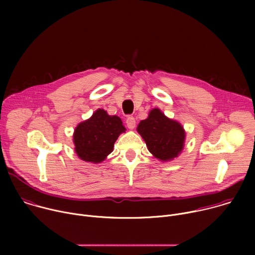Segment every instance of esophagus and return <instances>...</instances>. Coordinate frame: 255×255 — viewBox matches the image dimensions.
I'll use <instances>...</instances> for the list:
<instances>
[{
	"label": "esophagus",
	"instance_id": "obj_1",
	"mask_svg": "<svg viewBox=\"0 0 255 255\" xmlns=\"http://www.w3.org/2000/svg\"><path fill=\"white\" fill-rule=\"evenodd\" d=\"M126 124H127V127L129 129H134L135 128V125H136V120L133 116H128L127 119H126Z\"/></svg>",
	"mask_w": 255,
	"mask_h": 255
}]
</instances>
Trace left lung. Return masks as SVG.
<instances>
[{"mask_svg": "<svg viewBox=\"0 0 255 255\" xmlns=\"http://www.w3.org/2000/svg\"><path fill=\"white\" fill-rule=\"evenodd\" d=\"M137 131L146 142L148 150L160 160H170L184 147L185 130L181 125L164 116L158 109L150 111L147 119L142 120Z\"/></svg>", "mask_w": 255, "mask_h": 255, "instance_id": "obj_1", "label": "left lung"}]
</instances>
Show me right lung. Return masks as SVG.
Here are the masks:
<instances>
[{"label":"right lung","instance_id":"1","mask_svg":"<svg viewBox=\"0 0 255 255\" xmlns=\"http://www.w3.org/2000/svg\"><path fill=\"white\" fill-rule=\"evenodd\" d=\"M125 130L118 116H109L106 111L99 109L89 120L76 128V152L85 161L101 162L113 151L114 143Z\"/></svg>","mask_w":255,"mask_h":255}]
</instances>
